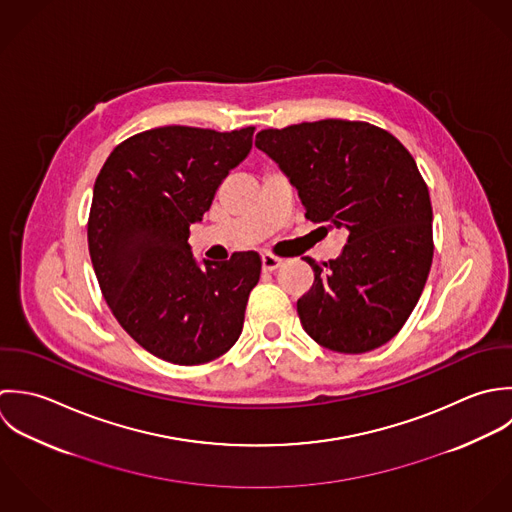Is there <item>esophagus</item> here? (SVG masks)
I'll return each mask as SVG.
<instances>
[{
    "label": "esophagus",
    "mask_w": 512,
    "mask_h": 512,
    "mask_svg": "<svg viewBox=\"0 0 512 512\" xmlns=\"http://www.w3.org/2000/svg\"><path fill=\"white\" fill-rule=\"evenodd\" d=\"M261 263H263V271H265V273H271V271L279 269L283 261H281L279 257H275V255H269V253H267V255H263V257H261Z\"/></svg>",
    "instance_id": "1"
}]
</instances>
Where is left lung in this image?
<instances>
[{
  "instance_id": "obj_1",
  "label": "left lung",
  "mask_w": 512,
  "mask_h": 512,
  "mask_svg": "<svg viewBox=\"0 0 512 512\" xmlns=\"http://www.w3.org/2000/svg\"><path fill=\"white\" fill-rule=\"evenodd\" d=\"M269 154L324 235L348 233L340 257H305L314 283L297 312L320 346L362 354L392 340L417 305L433 259V211L413 156L388 130L326 118L267 128Z\"/></svg>"
}]
</instances>
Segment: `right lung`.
I'll list each match as a JSON object with an SVG mask.
<instances>
[{
	"instance_id": "add662e5",
	"label": "right lung",
	"mask_w": 512,
	"mask_h": 512,
	"mask_svg": "<svg viewBox=\"0 0 512 512\" xmlns=\"http://www.w3.org/2000/svg\"><path fill=\"white\" fill-rule=\"evenodd\" d=\"M253 132L152 128L120 142L97 176L87 237L104 301L144 350L166 362H211L241 334L259 253L200 267L188 237L249 154Z\"/></svg>"
}]
</instances>
